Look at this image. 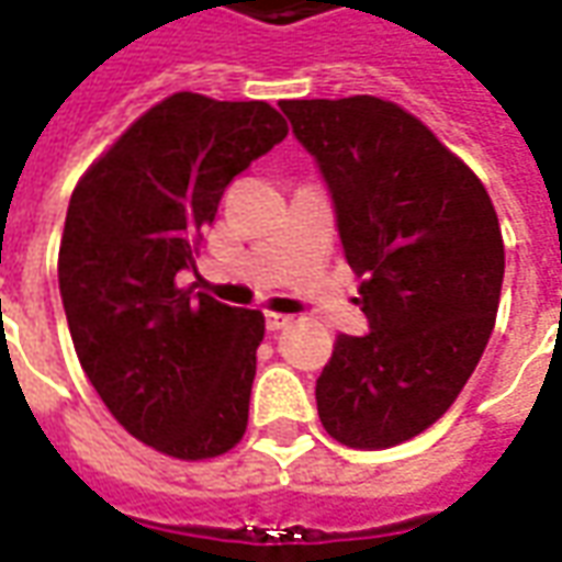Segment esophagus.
<instances>
[{
    "label": "esophagus",
    "instance_id": "1",
    "mask_svg": "<svg viewBox=\"0 0 562 562\" xmlns=\"http://www.w3.org/2000/svg\"><path fill=\"white\" fill-rule=\"evenodd\" d=\"M265 325H268V331H280L285 325H292V316H285V313H265Z\"/></svg>",
    "mask_w": 562,
    "mask_h": 562
}]
</instances>
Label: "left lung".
<instances>
[{
  "instance_id": "obj_1",
  "label": "left lung",
  "mask_w": 562,
  "mask_h": 562,
  "mask_svg": "<svg viewBox=\"0 0 562 562\" xmlns=\"http://www.w3.org/2000/svg\"><path fill=\"white\" fill-rule=\"evenodd\" d=\"M335 203L368 335H340L316 380L325 431L376 450L429 429L481 362L505 246L486 188L404 109L376 97L282 100Z\"/></svg>"
}]
</instances>
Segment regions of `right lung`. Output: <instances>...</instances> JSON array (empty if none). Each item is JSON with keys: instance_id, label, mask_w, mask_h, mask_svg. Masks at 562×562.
Masks as SVG:
<instances>
[{"instance_id": "add662e5", "label": "right lung", "mask_w": 562, "mask_h": 562, "mask_svg": "<svg viewBox=\"0 0 562 562\" xmlns=\"http://www.w3.org/2000/svg\"><path fill=\"white\" fill-rule=\"evenodd\" d=\"M261 100L172 93L78 182L60 243V297L78 362L112 417L176 459L227 453L246 431L258 310L179 289L231 179L285 139Z\"/></svg>"}]
</instances>
